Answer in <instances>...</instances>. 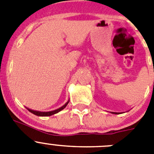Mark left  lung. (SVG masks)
Wrapping results in <instances>:
<instances>
[{"label":"left lung","instance_id":"left-lung-1","mask_svg":"<svg viewBox=\"0 0 154 154\" xmlns=\"http://www.w3.org/2000/svg\"><path fill=\"white\" fill-rule=\"evenodd\" d=\"M112 113H114V114H118V112H112Z\"/></svg>","mask_w":154,"mask_h":154}]
</instances>
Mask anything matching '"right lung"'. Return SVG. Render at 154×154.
I'll use <instances>...</instances> for the list:
<instances>
[{
	"label": "right lung",
	"mask_w": 154,
	"mask_h": 154,
	"mask_svg": "<svg viewBox=\"0 0 154 154\" xmlns=\"http://www.w3.org/2000/svg\"><path fill=\"white\" fill-rule=\"evenodd\" d=\"M68 103H69V102L65 103L63 106H62L61 108L57 109L54 110V111H51V112H39V111H35V110L30 109H28L29 112H31V113L35 114V115H36V116H49L54 115V114L58 113V112H60L61 110H62L63 109H65V107H66V106L68 105Z\"/></svg>",
	"instance_id": "1"
}]
</instances>
